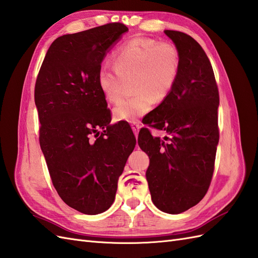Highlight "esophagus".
<instances>
[{
  "instance_id": "esophagus-1",
  "label": "esophagus",
  "mask_w": 258,
  "mask_h": 258,
  "mask_svg": "<svg viewBox=\"0 0 258 258\" xmlns=\"http://www.w3.org/2000/svg\"><path fill=\"white\" fill-rule=\"evenodd\" d=\"M131 128H133V131H134L135 135H136V137H137V136H138V134H139V130H140V128H141V125H140L139 123L134 122L133 124H131Z\"/></svg>"
}]
</instances>
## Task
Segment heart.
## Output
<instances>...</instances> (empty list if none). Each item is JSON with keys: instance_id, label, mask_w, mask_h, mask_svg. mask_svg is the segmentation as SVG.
Masks as SVG:
<instances>
[{"instance_id": "b5f03b06", "label": "heart", "mask_w": 258, "mask_h": 258, "mask_svg": "<svg viewBox=\"0 0 258 258\" xmlns=\"http://www.w3.org/2000/svg\"><path fill=\"white\" fill-rule=\"evenodd\" d=\"M115 68L100 66L97 85L108 103L121 98L125 82L134 79L133 97L114 108L117 121L135 122L153 108L155 100L164 102L173 93L180 74L178 49L169 42L148 37L130 39L112 55Z\"/></svg>"}]
</instances>
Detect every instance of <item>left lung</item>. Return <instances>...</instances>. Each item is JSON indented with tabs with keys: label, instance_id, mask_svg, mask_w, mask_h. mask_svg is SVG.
Masks as SVG:
<instances>
[{
	"label": "left lung",
	"instance_id": "obj_1",
	"mask_svg": "<svg viewBox=\"0 0 258 258\" xmlns=\"http://www.w3.org/2000/svg\"><path fill=\"white\" fill-rule=\"evenodd\" d=\"M164 33L179 51L180 74L173 93L144 123L169 137L162 141L144 128L138 143L150 159L146 176L153 204L177 215L196 206L210 186L219 142V91L202 46L181 31Z\"/></svg>",
	"mask_w": 258,
	"mask_h": 258
}]
</instances>
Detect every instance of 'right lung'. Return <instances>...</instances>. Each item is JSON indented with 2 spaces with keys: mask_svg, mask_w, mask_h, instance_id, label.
I'll return each mask as SVG.
<instances>
[{
  "mask_svg": "<svg viewBox=\"0 0 258 258\" xmlns=\"http://www.w3.org/2000/svg\"><path fill=\"white\" fill-rule=\"evenodd\" d=\"M127 30L109 23L59 37L36 80L39 143L50 177L61 199L84 215L109 209L136 146L128 123L109 124L110 110L97 85L106 51Z\"/></svg>",
  "mask_w": 258,
  "mask_h": 258,
  "instance_id": "1",
  "label": "right lung"
}]
</instances>
